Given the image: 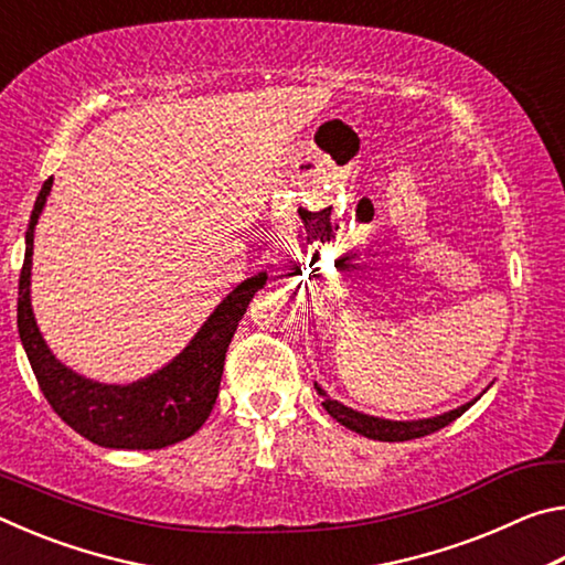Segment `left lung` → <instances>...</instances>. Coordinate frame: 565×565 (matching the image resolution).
<instances>
[{"instance_id": "obj_1", "label": "left lung", "mask_w": 565, "mask_h": 565, "mask_svg": "<svg viewBox=\"0 0 565 565\" xmlns=\"http://www.w3.org/2000/svg\"><path fill=\"white\" fill-rule=\"evenodd\" d=\"M319 391V396L323 398L321 406L329 411V414L339 420L341 426L351 428V431H356L366 438H374V441H411V438H420V436H428L438 431V428H444L456 420L461 414H466L468 408L476 404L473 401H468V404L458 406L454 411H446L441 416H434V418H418V420H391V418H379V416H369V414H361V411H353L349 406L339 404L337 398H331L327 391H323L319 384H313Z\"/></svg>"}]
</instances>
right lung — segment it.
<instances>
[{"label":"right lung","mask_w":565,"mask_h":565,"mask_svg":"<svg viewBox=\"0 0 565 565\" xmlns=\"http://www.w3.org/2000/svg\"><path fill=\"white\" fill-rule=\"evenodd\" d=\"M52 191V179L44 181L34 202V212L26 228L24 264L19 274L17 329L26 359L32 363L44 398L54 414L76 434L104 448H131L149 451L179 444L196 434L212 414L224 374L226 349L234 339L238 321L244 319L248 301L264 289L266 274H256L236 286L216 306L189 347L169 361L164 369L134 384H99L66 369L42 339L34 321L30 279L34 254V226Z\"/></svg>","instance_id":"add662e5"}]
</instances>
